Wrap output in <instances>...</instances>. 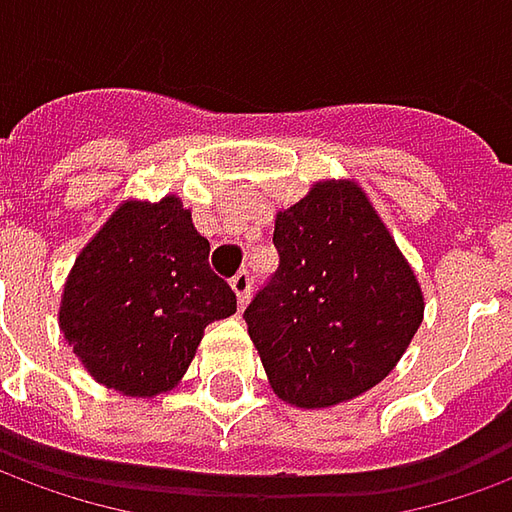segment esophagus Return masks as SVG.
I'll list each match as a JSON object with an SVG mask.
<instances>
[{
    "label": "esophagus",
    "instance_id": "34e87169",
    "mask_svg": "<svg viewBox=\"0 0 512 512\" xmlns=\"http://www.w3.org/2000/svg\"><path fill=\"white\" fill-rule=\"evenodd\" d=\"M250 287H253V278H250L248 270H239V273L231 278V290L236 292V301H239V306H245V303H248Z\"/></svg>",
    "mask_w": 512,
    "mask_h": 512
}]
</instances>
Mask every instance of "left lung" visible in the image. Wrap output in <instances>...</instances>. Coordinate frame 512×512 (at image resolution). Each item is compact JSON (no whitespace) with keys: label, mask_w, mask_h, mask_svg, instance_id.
<instances>
[{"label":"left lung","mask_w":512,"mask_h":512,"mask_svg":"<svg viewBox=\"0 0 512 512\" xmlns=\"http://www.w3.org/2000/svg\"><path fill=\"white\" fill-rule=\"evenodd\" d=\"M276 276L245 309L270 387L301 410L368 393L410 348L424 292L357 181H317L278 211Z\"/></svg>","instance_id":"obj_1"}]
</instances>
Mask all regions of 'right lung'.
Instances as JSON below:
<instances>
[{
  "label": "right lung",
  "mask_w": 512,
  "mask_h": 512,
  "mask_svg": "<svg viewBox=\"0 0 512 512\" xmlns=\"http://www.w3.org/2000/svg\"><path fill=\"white\" fill-rule=\"evenodd\" d=\"M236 312L181 197L122 200L74 259L58 309L66 343L105 387L153 398L178 387L203 331Z\"/></svg>",
  "instance_id": "obj_1"
}]
</instances>
